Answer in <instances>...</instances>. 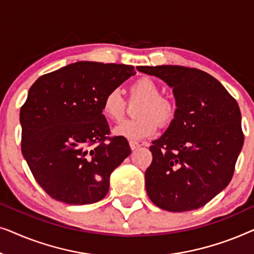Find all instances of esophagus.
I'll list each match as a JSON object with an SVG mask.
<instances>
[{
    "label": "esophagus",
    "mask_w": 254,
    "mask_h": 254,
    "mask_svg": "<svg viewBox=\"0 0 254 254\" xmlns=\"http://www.w3.org/2000/svg\"><path fill=\"white\" fill-rule=\"evenodd\" d=\"M140 145L141 144L136 141H129V147H130L131 150H135V149H137L138 147H140Z\"/></svg>",
    "instance_id": "34e87169"
}]
</instances>
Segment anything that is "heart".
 I'll return each instance as SVG.
<instances>
[{
    "instance_id": "obj_1",
    "label": "heart",
    "mask_w": 254,
    "mask_h": 254,
    "mask_svg": "<svg viewBox=\"0 0 254 254\" xmlns=\"http://www.w3.org/2000/svg\"><path fill=\"white\" fill-rule=\"evenodd\" d=\"M129 99L142 100L136 110L137 119L126 120L114 128V133L130 140H142L156 133L158 124L162 127L172 123L176 105L162 96L161 86L150 77H141L129 86ZM127 102L118 89L109 91L103 98L102 112L109 120L120 121L126 114Z\"/></svg>"
}]
</instances>
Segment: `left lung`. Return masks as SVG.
Returning a JSON list of instances; mask_svg holds the SVG:
<instances>
[{"mask_svg": "<svg viewBox=\"0 0 254 254\" xmlns=\"http://www.w3.org/2000/svg\"><path fill=\"white\" fill-rule=\"evenodd\" d=\"M173 88L176 116L152 141L145 190L156 206L189 211L204 206L229 185L244 143L236 99L206 71L183 65H140Z\"/></svg>", "mask_w": 254, "mask_h": 254, "instance_id": "obj_1", "label": "left lung"}]
</instances>
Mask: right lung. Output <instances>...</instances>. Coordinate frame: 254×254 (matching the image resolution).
Masks as SVG:
<instances>
[{"label":"right lung","mask_w":254,"mask_h":254,"mask_svg":"<svg viewBox=\"0 0 254 254\" xmlns=\"http://www.w3.org/2000/svg\"><path fill=\"white\" fill-rule=\"evenodd\" d=\"M133 75V65L79 61L30 88L19 114L22 152L52 199L81 206L105 197L130 148L124 136H110L102 102Z\"/></svg>","instance_id":"right-lung-1"}]
</instances>
